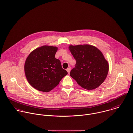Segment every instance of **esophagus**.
Segmentation results:
<instances>
[{
  "instance_id": "obj_1",
  "label": "esophagus",
  "mask_w": 133,
  "mask_h": 133,
  "mask_svg": "<svg viewBox=\"0 0 133 133\" xmlns=\"http://www.w3.org/2000/svg\"><path fill=\"white\" fill-rule=\"evenodd\" d=\"M71 68L70 67V68H68L67 69H66V71H67V72H68V74H69L70 73V71H71Z\"/></svg>"
}]
</instances>
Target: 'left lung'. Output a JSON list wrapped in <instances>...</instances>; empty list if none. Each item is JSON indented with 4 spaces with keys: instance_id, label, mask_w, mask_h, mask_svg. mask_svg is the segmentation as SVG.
Returning <instances> with one entry per match:
<instances>
[{
    "instance_id": "8db88e82",
    "label": "left lung",
    "mask_w": 133,
    "mask_h": 133,
    "mask_svg": "<svg viewBox=\"0 0 133 133\" xmlns=\"http://www.w3.org/2000/svg\"><path fill=\"white\" fill-rule=\"evenodd\" d=\"M69 49L76 61L70 76L83 88L92 90L98 87L109 71L108 62L102 51L89 44L70 45Z\"/></svg>"
}]
</instances>
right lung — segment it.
<instances>
[{
	"label": "right lung",
	"mask_w": 133,
	"mask_h": 133,
	"mask_svg": "<svg viewBox=\"0 0 133 133\" xmlns=\"http://www.w3.org/2000/svg\"><path fill=\"white\" fill-rule=\"evenodd\" d=\"M56 46L43 45L32 51L27 57L24 71L29 84L34 88L48 92L68 74L60 61L55 57Z\"/></svg>",
	"instance_id": "add662e5"
}]
</instances>
